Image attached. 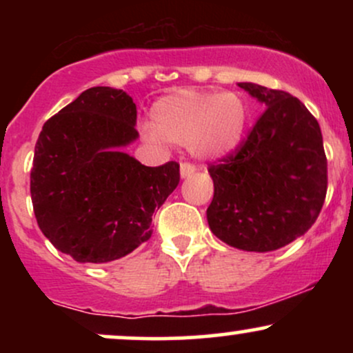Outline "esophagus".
Wrapping results in <instances>:
<instances>
[{"instance_id":"34e87169","label":"esophagus","mask_w":353,"mask_h":353,"mask_svg":"<svg viewBox=\"0 0 353 353\" xmlns=\"http://www.w3.org/2000/svg\"><path fill=\"white\" fill-rule=\"evenodd\" d=\"M196 172V165L190 164V163H182L181 164V177L185 179V177H190L192 174Z\"/></svg>"}]
</instances>
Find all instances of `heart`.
<instances>
[{
  "mask_svg": "<svg viewBox=\"0 0 353 353\" xmlns=\"http://www.w3.org/2000/svg\"><path fill=\"white\" fill-rule=\"evenodd\" d=\"M247 114V104L236 92L181 89L154 104V131L149 132L169 143L189 144L201 157H219L241 143Z\"/></svg>",
  "mask_w": 353,
  "mask_h": 353,
  "instance_id": "heart-1",
  "label": "heart"
}]
</instances>
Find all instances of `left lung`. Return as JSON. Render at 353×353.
<instances>
[{"instance_id":"left-lung-1","label":"left lung","mask_w":353,"mask_h":353,"mask_svg":"<svg viewBox=\"0 0 353 353\" xmlns=\"http://www.w3.org/2000/svg\"><path fill=\"white\" fill-rule=\"evenodd\" d=\"M239 88L265 111L245 141L209 165L212 234L247 252H270L303 236L327 194V157L320 125L297 98L254 83Z\"/></svg>"}]
</instances>
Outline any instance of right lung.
I'll return each instance as SVG.
<instances>
[{"label": "right lung", "instance_id": "right-lung-1", "mask_svg": "<svg viewBox=\"0 0 353 353\" xmlns=\"http://www.w3.org/2000/svg\"><path fill=\"white\" fill-rule=\"evenodd\" d=\"M136 104L123 89L89 88L43 125L31 169L41 232L81 264H106L151 237L152 214L179 184V164H141Z\"/></svg>", "mask_w": 353, "mask_h": 353}]
</instances>
